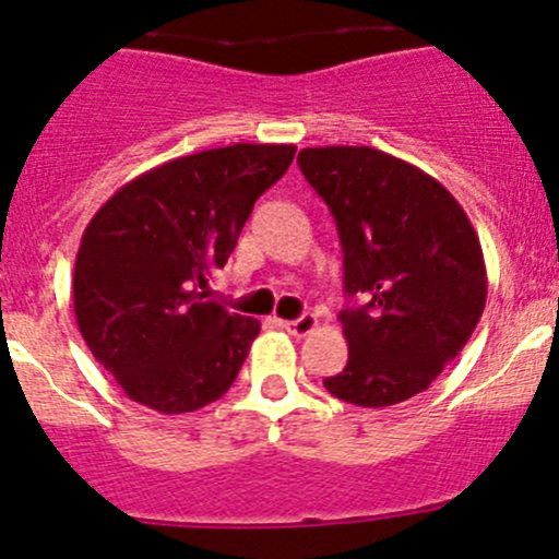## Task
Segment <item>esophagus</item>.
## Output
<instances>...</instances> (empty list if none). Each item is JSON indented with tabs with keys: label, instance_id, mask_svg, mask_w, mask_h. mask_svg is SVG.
<instances>
[{
	"label": "esophagus",
	"instance_id": "1",
	"mask_svg": "<svg viewBox=\"0 0 559 559\" xmlns=\"http://www.w3.org/2000/svg\"><path fill=\"white\" fill-rule=\"evenodd\" d=\"M281 326H284L294 336H305L318 326V318L310 316V312H305V316H299L297 321H281Z\"/></svg>",
	"mask_w": 559,
	"mask_h": 559
}]
</instances>
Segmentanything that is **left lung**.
Masks as SVG:
<instances>
[{
	"instance_id": "1",
	"label": "left lung",
	"mask_w": 559,
	"mask_h": 559,
	"mask_svg": "<svg viewBox=\"0 0 559 559\" xmlns=\"http://www.w3.org/2000/svg\"><path fill=\"white\" fill-rule=\"evenodd\" d=\"M345 254L347 366L323 379L345 403L384 408L425 392L462 353L488 297L486 262L459 201L435 177L369 145L305 148Z\"/></svg>"
}]
</instances>
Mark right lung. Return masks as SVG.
Masks as SVG:
<instances>
[{
    "mask_svg": "<svg viewBox=\"0 0 559 559\" xmlns=\"http://www.w3.org/2000/svg\"><path fill=\"white\" fill-rule=\"evenodd\" d=\"M294 145L236 143L134 177L95 212L73 267V312L103 369L140 406L188 414L236 382L260 321L206 299L254 201Z\"/></svg>",
    "mask_w": 559,
    "mask_h": 559,
    "instance_id": "obj_1",
    "label": "right lung"
}]
</instances>
